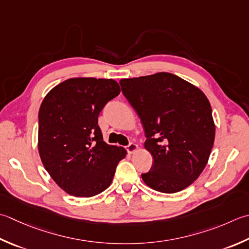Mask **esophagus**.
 Instances as JSON below:
<instances>
[{
  "instance_id": "1",
  "label": "esophagus",
  "mask_w": 249,
  "mask_h": 249,
  "mask_svg": "<svg viewBox=\"0 0 249 249\" xmlns=\"http://www.w3.org/2000/svg\"><path fill=\"white\" fill-rule=\"evenodd\" d=\"M126 150H127L128 153L133 154V153L137 152V151H138V145L136 143H129L127 147H126Z\"/></svg>"
}]
</instances>
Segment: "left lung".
<instances>
[{
    "label": "left lung",
    "instance_id": "1",
    "mask_svg": "<svg viewBox=\"0 0 249 249\" xmlns=\"http://www.w3.org/2000/svg\"><path fill=\"white\" fill-rule=\"evenodd\" d=\"M120 84L143 125L144 148L154 160L141 175L143 182L163 193L188 188L205 168L215 141L206 95L168 72L122 79Z\"/></svg>",
    "mask_w": 249,
    "mask_h": 249
}]
</instances>
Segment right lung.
<instances>
[{
	"mask_svg": "<svg viewBox=\"0 0 249 249\" xmlns=\"http://www.w3.org/2000/svg\"><path fill=\"white\" fill-rule=\"evenodd\" d=\"M112 79L72 77L47 92L38 111L37 149L44 167L63 191L90 197L112 182L127 152L104 141L98 115L120 94Z\"/></svg>",
	"mask_w": 249,
	"mask_h": 249,
	"instance_id": "add662e5",
	"label": "right lung"
}]
</instances>
